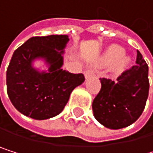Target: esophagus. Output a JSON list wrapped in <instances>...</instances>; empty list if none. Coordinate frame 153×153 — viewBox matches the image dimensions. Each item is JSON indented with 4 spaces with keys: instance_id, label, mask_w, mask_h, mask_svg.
Returning a JSON list of instances; mask_svg holds the SVG:
<instances>
[{
    "instance_id": "esophagus-1",
    "label": "esophagus",
    "mask_w": 153,
    "mask_h": 153,
    "mask_svg": "<svg viewBox=\"0 0 153 153\" xmlns=\"http://www.w3.org/2000/svg\"><path fill=\"white\" fill-rule=\"evenodd\" d=\"M94 73H95V70L93 69V68H92V69H88V70H86V71H84V75H85L86 79L92 77L93 75H94Z\"/></svg>"
}]
</instances>
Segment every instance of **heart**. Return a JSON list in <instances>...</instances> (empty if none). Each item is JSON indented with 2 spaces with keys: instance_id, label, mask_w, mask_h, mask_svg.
<instances>
[{
  "instance_id": "heart-1",
  "label": "heart",
  "mask_w": 153,
  "mask_h": 153,
  "mask_svg": "<svg viewBox=\"0 0 153 153\" xmlns=\"http://www.w3.org/2000/svg\"><path fill=\"white\" fill-rule=\"evenodd\" d=\"M124 53L123 49L119 47H112L108 49V51L106 52V56L105 59L107 61H116L117 59H118ZM123 64H125L127 62L126 59H123L121 61Z\"/></svg>"
}]
</instances>
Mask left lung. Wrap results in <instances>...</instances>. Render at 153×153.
<instances>
[{
    "mask_svg": "<svg viewBox=\"0 0 153 153\" xmlns=\"http://www.w3.org/2000/svg\"><path fill=\"white\" fill-rule=\"evenodd\" d=\"M149 68L137 50L136 64L117 81L100 78L101 90L92 105L94 116L103 126L119 129L133 124L142 114L149 95Z\"/></svg>",
    "mask_w": 153,
    "mask_h": 153,
    "instance_id": "8db88e82",
    "label": "left lung"
}]
</instances>
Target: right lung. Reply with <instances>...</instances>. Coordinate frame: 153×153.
<instances>
[{
  "instance_id": "1",
  "label": "right lung",
  "mask_w": 153,
  "mask_h": 153,
  "mask_svg": "<svg viewBox=\"0 0 153 153\" xmlns=\"http://www.w3.org/2000/svg\"><path fill=\"white\" fill-rule=\"evenodd\" d=\"M68 41L66 35L33 36L13 52L6 72L7 94L23 115L38 120L59 115L74 88L84 82L82 73L61 69ZM36 58L49 63L48 73H39L32 67Z\"/></svg>"
}]
</instances>
